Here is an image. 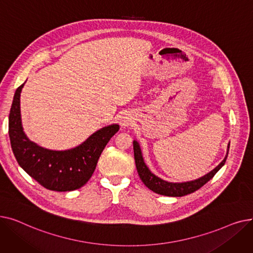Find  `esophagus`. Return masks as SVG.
<instances>
[{
    "instance_id": "34e87169",
    "label": "esophagus",
    "mask_w": 253,
    "mask_h": 253,
    "mask_svg": "<svg viewBox=\"0 0 253 253\" xmlns=\"http://www.w3.org/2000/svg\"><path fill=\"white\" fill-rule=\"evenodd\" d=\"M122 124H123V126H127V123H126V122H122Z\"/></svg>"
}]
</instances>
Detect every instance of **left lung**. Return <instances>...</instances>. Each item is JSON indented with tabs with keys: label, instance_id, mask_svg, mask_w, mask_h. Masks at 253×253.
<instances>
[{
	"label": "left lung",
	"instance_id": "obj_1",
	"mask_svg": "<svg viewBox=\"0 0 253 253\" xmlns=\"http://www.w3.org/2000/svg\"><path fill=\"white\" fill-rule=\"evenodd\" d=\"M229 148H230V145H229ZM133 150H134V160H135L136 169H137L138 175H139L140 179L142 180V182L153 192L163 195V196H169V197H182L185 195L192 194V193L196 192L197 190L202 188L206 182H208L212 177L216 174V172L224 165L225 160H227V158H228V154H227V156H225L222 162L217 167H215L213 170L210 171L208 174H206L200 178H198L193 181H188V182L173 183V182L165 181L152 173L150 169L143 162L140 148L135 140L133 141Z\"/></svg>",
	"mask_w": 253,
	"mask_h": 253
}]
</instances>
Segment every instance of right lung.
Wrapping results in <instances>:
<instances>
[{"instance_id":"right-lung-1","label":"right lung","mask_w":253,"mask_h":253,"mask_svg":"<svg viewBox=\"0 0 253 253\" xmlns=\"http://www.w3.org/2000/svg\"><path fill=\"white\" fill-rule=\"evenodd\" d=\"M23 85L17 88L9 114V137L18 164L47 190L68 192L82 188L94 172L105 145L119 131V125L98 130L73 150L56 152L43 149L23 133L20 117Z\"/></svg>"}]
</instances>
